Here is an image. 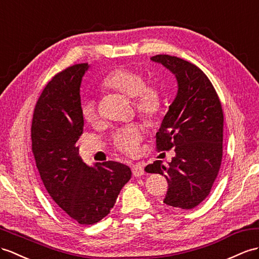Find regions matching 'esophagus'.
I'll list each match as a JSON object with an SVG mask.
<instances>
[{"instance_id": "1", "label": "esophagus", "mask_w": 259, "mask_h": 259, "mask_svg": "<svg viewBox=\"0 0 259 259\" xmlns=\"http://www.w3.org/2000/svg\"><path fill=\"white\" fill-rule=\"evenodd\" d=\"M132 172H133L135 177H141V176L144 175V163L138 162L132 166Z\"/></svg>"}]
</instances>
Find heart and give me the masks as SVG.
I'll return each instance as SVG.
<instances>
[{"instance_id": "1", "label": "heart", "mask_w": 259, "mask_h": 259, "mask_svg": "<svg viewBox=\"0 0 259 259\" xmlns=\"http://www.w3.org/2000/svg\"><path fill=\"white\" fill-rule=\"evenodd\" d=\"M103 89L133 99L136 112L148 122L155 121L163 110L160 87L155 81H146L145 75L132 68H115L101 82ZM81 114L89 124H97L100 114L93 100L82 104ZM144 131L140 124H130L118 128L112 135V145L119 153L135 156L140 151Z\"/></svg>"}]
</instances>
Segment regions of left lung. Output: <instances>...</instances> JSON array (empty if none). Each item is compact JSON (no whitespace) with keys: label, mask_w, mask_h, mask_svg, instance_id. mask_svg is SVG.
I'll use <instances>...</instances> for the list:
<instances>
[{"label":"left lung","mask_w":259,"mask_h":259,"mask_svg":"<svg viewBox=\"0 0 259 259\" xmlns=\"http://www.w3.org/2000/svg\"><path fill=\"white\" fill-rule=\"evenodd\" d=\"M165 66L178 81V93L156 134V149L175 148L169 166L156 160L146 172L160 174L168 182L163 203L190 210L210 194L222 162L224 115L218 93L205 73L178 57L150 58Z\"/></svg>","instance_id":"8db88e82"}]
</instances>
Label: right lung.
<instances>
[{"mask_svg": "<svg viewBox=\"0 0 259 259\" xmlns=\"http://www.w3.org/2000/svg\"><path fill=\"white\" fill-rule=\"evenodd\" d=\"M88 64L55 74L37 100L31 121V150L47 192L69 218L92 225L114 206L131 169L116 161L87 166L75 144L83 133L80 84Z\"/></svg>", "mask_w": 259, "mask_h": 259, "instance_id": "obj_1", "label": "right lung"}]
</instances>
